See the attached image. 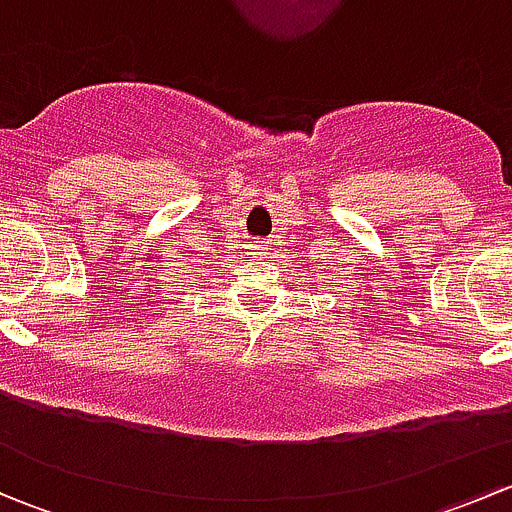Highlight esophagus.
<instances>
[{"instance_id":"esophagus-1","label":"esophagus","mask_w":512,"mask_h":512,"mask_svg":"<svg viewBox=\"0 0 512 512\" xmlns=\"http://www.w3.org/2000/svg\"><path fill=\"white\" fill-rule=\"evenodd\" d=\"M252 250H255V257H262V245H252Z\"/></svg>"}]
</instances>
